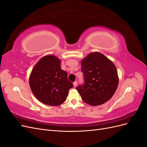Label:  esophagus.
Returning a JSON list of instances; mask_svg holds the SVG:
<instances>
[{"mask_svg":"<svg viewBox=\"0 0 147 147\" xmlns=\"http://www.w3.org/2000/svg\"><path fill=\"white\" fill-rule=\"evenodd\" d=\"M77 86V82L75 81V82H74V87L75 88Z\"/></svg>","mask_w":147,"mask_h":147,"instance_id":"esophagus-1","label":"esophagus"}]
</instances>
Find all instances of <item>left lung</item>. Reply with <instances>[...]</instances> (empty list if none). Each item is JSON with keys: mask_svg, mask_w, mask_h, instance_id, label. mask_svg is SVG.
<instances>
[{"mask_svg": "<svg viewBox=\"0 0 147 147\" xmlns=\"http://www.w3.org/2000/svg\"><path fill=\"white\" fill-rule=\"evenodd\" d=\"M84 83L77 87L82 100L96 106L111 99L118 84L117 68L112 61L99 52L90 53L82 61Z\"/></svg>", "mask_w": 147, "mask_h": 147, "instance_id": "left-lung-1", "label": "left lung"}]
</instances>
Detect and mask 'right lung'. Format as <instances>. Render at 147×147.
Masks as SVG:
<instances>
[{"label":"right lung","mask_w":147,"mask_h":147,"mask_svg":"<svg viewBox=\"0 0 147 147\" xmlns=\"http://www.w3.org/2000/svg\"><path fill=\"white\" fill-rule=\"evenodd\" d=\"M31 90L43 104L57 106L67 99L74 85L67 74L61 67V61L54 55L43 57L32 70L29 78Z\"/></svg>","instance_id":"obj_1"}]
</instances>
